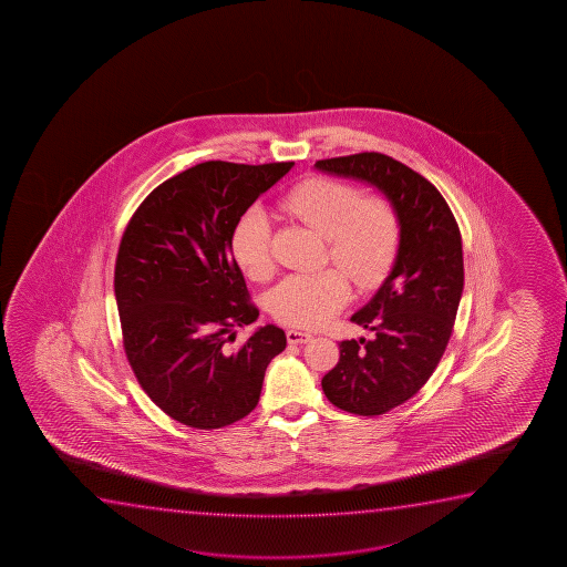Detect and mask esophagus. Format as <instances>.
Segmentation results:
<instances>
[{"label": "esophagus", "instance_id": "obj_1", "mask_svg": "<svg viewBox=\"0 0 567 567\" xmlns=\"http://www.w3.org/2000/svg\"><path fill=\"white\" fill-rule=\"evenodd\" d=\"M287 339L290 344H306V342H310L313 339V334L298 331V329H288Z\"/></svg>", "mask_w": 567, "mask_h": 567}]
</instances>
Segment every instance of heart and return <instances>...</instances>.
Segmentation results:
<instances>
[{
  "label": "heart",
  "mask_w": 567,
  "mask_h": 567,
  "mask_svg": "<svg viewBox=\"0 0 567 567\" xmlns=\"http://www.w3.org/2000/svg\"><path fill=\"white\" fill-rule=\"evenodd\" d=\"M279 209L327 240V257L350 272L362 290L388 279L399 251L395 210L380 197L329 178L306 179L279 202ZM233 256L246 277L271 275V223L264 210L246 213L234 226ZM346 272V274H347ZM341 269L290 275L269 295V311L287 326H326L350 298V280Z\"/></svg>",
  "instance_id": "heart-1"
}]
</instances>
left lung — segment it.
<instances>
[{"instance_id":"8db88e82","label":"left lung","mask_w":567,"mask_h":567,"mask_svg":"<svg viewBox=\"0 0 567 567\" xmlns=\"http://www.w3.org/2000/svg\"><path fill=\"white\" fill-rule=\"evenodd\" d=\"M316 168L378 187L399 220L395 265L350 318L375 337L342 341L339 362L321 380L337 409L378 416L416 395L442 360L465 285L461 233L434 184L391 156H337Z\"/></svg>"}]
</instances>
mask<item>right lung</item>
Returning <instances> with one entry per match:
<instances>
[{
    "instance_id": "1",
    "label": "right lung",
    "mask_w": 567,
    "mask_h": 567,
    "mask_svg": "<svg viewBox=\"0 0 567 567\" xmlns=\"http://www.w3.org/2000/svg\"><path fill=\"white\" fill-rule=\"evenodd\" d=\"M295 163L195 164L155 187L127 223L114 292L124 350L151 401L197 430L228 426L256 409L265 370L287 334L259 316L230 248L234 226Z\"/></svg>"
}]
</instances>
